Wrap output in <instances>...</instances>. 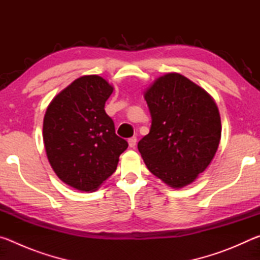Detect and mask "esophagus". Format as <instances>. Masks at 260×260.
<instances>
[{
  "label": "esophagus",
  "instance_id": "esophagus-1",
  "mask_svg": "<svg viewBox=\"0 0 260 260\" xmlns=\"http://www.w3.org/2000/svg\"><path fill=\"white\" fill-rule=\"evenodd\" d=\"M128 146H129L131 148H134V147L136 146V138H135V136H133V138L128 139Z\"/></svg>",
  "mask_w": 260,
  "mask_h": 260
}]
</instances>
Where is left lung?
I'll return each instance as SVG.
<instances>
[{"label":"left lung","mask_w":260,"mask_h":260,"mask_svg":"<svg viewBox=\"0 0 260 260\" xmlns=\"http://www.w3.org/2000/svg\"><path fill=\"white\" fill-rule=\"evenodd\" d=\"M151 128L139 151L148 170L172 188H183L204 172L218 150L221 120L204 88L182 74L158 77L146 91Z\"/></svg>","instance_id":"obj_1"}]
</instances>
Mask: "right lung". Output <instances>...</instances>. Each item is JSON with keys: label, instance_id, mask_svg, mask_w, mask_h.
Listing matches in <instances>:
<instances>
[{"label": "right lung", "instance_id": "obj_1", "mask_svg": "<svg viewBox=\"0 0 260 260\" xmlns=\"http://www.w3.org/2000/svg\"><path fill=\"white\" fill-rule=\"evenodd\" d=\"M104 78L82 76L51 100L43 118V143L61 181L95 191L116 171L128 143L114 133L104 105L112 94Z\"/></svg>", "mask_w": 260, "mask_h": 260}]
</instances>
